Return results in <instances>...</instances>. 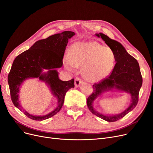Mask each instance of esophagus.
Segmentation results:
<instances>
[{"label":"esophagus","mask_w":153,"mask_h":153,"mask_svg":"<svg viewBox=\"0 0 153 153\" xmlns=\"http://www.w3.org/2000/svg\"><path fill=\"white\" fill-rule=\"evenodd\" d=\"M83 81L82 79H81L80 78H76L75 81H74V85L76 88L79 87L81 85V84H82L83 83Z\"/></svg>","instance_id":"1"}]
</instances>
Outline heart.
Masks as SVG:
<instances>
[{"label": "heart", "mask_w": 153, "mask_h": 153, "mask_svg": "<svg viewBox=\"0 0 153 153\" xmlns=\"http://www.w3.org/2000/svg\"><path fill=\"white\" fill-rule=\"evenodd\" d=\"M115 63L116 56L112 49L94 41L74 43L63 59L66 69L74 71L82 67L83 77L92 82L100 81L109 76Z\"/></svg>", "instance_id": "obj_1"}]
</instances>
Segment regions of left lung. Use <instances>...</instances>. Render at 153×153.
Here are the masks:
<instances>
[{"instance_id":"obj_1","label":"left lung","mask_w":153,"mask_h":153,"mask_svg":"<svg viewBox=\"0 0 153 153\" xmlns=\"http://www.w3.org/2000/svg\"><path fill=\"white\" fill-rule=\"evenodd\" d=\"M95 35L101 37L114 51L116 63L108 77L93 85V92L88 98L87 104L93 114L108 122H114L123 118L135 108L138 102L139 92L142 86L143 78L137 60L128 54L120 42L110 39L102 33ZM109 90L124 91L131 96L130 105L121 114L110 115L102 114L96 111L93 106V103L96 98L100 97L103 93Z\"/></svg>"}]
</instances>
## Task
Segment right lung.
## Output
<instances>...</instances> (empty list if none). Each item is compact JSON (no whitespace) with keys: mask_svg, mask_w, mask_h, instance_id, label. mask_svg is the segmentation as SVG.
Listing matches in <instances>:
<instances>
[{"mask_svg":"<svg viewBox=\"0 0 153 153\" xmlns=\"http://www.w3.org/2000/svg\"><path fill=\"white\" fill-rule=\"evenodd\" d=\"M75 35L74 32L64 31L36 42L27 51L19 55L13 62L8 75V83L12 101L20 111L19 92L23 83L29 79L37 78L45 82L56 97V108L44 116H35L23 110L24 113L35 121H43L56 114L62 108L65 95L71 88H74V79L61 81L57 68L62 65V59L69 39ZM46 70V71H45Z\"/></svg>","mask_w":153,"mask_h":153,"instance_id":"right-lung-1","label":"right lung"}]
</instances>
